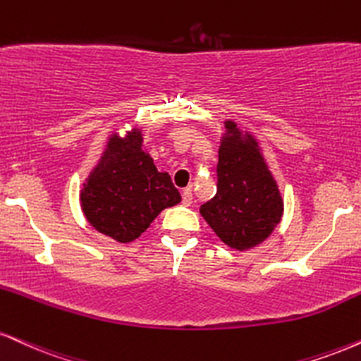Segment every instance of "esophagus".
Instances as JSON below:
<instances>
[{
	"label": "esophagus",
	"mask_w": 361,
	"mask_h": 361,
	"mask_svg": "<svg viewBox=\"0 0 361 361\" xmlns=\"http://www.w3.org/2000/svg\"><path fill=\"white\" fill-rule=\"evenodd\" d=\"M190 202H192V190L188 188L182 190V204L184 206H190Z\"/></svg>",
	"instance_id": "esophagus-1"
}]
</instances>
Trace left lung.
Returning a JSON list of instances; mask_svg holds the SVG:
<instances>
[{
	"instance_id": "8db88e82",
	"label": "left lung",
	"mask_w": 361,
	"mask_h": 361,
	"mask_svg": "<svg viewBox=\"0 0 361 361\" xmlns=\"http://www.w3.org/2000/svg\"><path fill=\"white\" fill-rule=\"evenodd\" d=\"M201 214L222 243L239 251L264 241L281 221V194L257 142L231 120L219 147L217 192Z\"/></svg>"
}]
</instances>
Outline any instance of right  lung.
<instances>
[{"instance_id": "obj_1", "label": "right lung", "mask_w": 361, "mask_h": 361, "mask_svg": "<svg viewBox=\"0 0 361 361\" xmlns=\"http://www.w3.org/2000/svg\"><path fill=\"white\" fill-rule=\"evenodd\" d=\"M142 142L139 128L123 139L114 133L80 194L88 222L118 243L137 239L160 211L180 202L171 176L157 171Z\"/></svg>"}]
</instances>
